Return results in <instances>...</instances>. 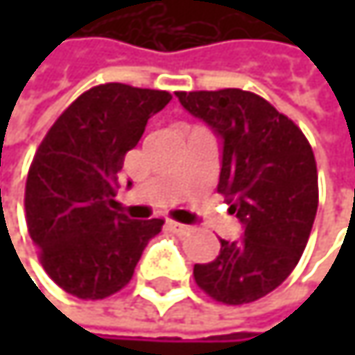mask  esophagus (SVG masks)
Masks as SVG:
<instances>
[{"instance_id":"34e87169","label":"esophagus","mask_w":355,"mask_h":355,"mask_svg":"<svg viewBox=\"0 0 355 355\" xmlns=\"http://www.w3.org/2000/svg\"><path fill=\"white\" fill-rule=\"evenodd\" d=\"M168 228H171L175 234H178V236H182V234H189V232L193 230L191 226H187V224H178V222H173V220L168 222Z\"/></svg>"}]
</instances>
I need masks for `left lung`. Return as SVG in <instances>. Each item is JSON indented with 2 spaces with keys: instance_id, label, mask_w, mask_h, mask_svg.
<instances>
[{
  "instance_id": "8db88e82",
  "label": "left lung",
  "mask_w": 355,
  "mask_h": 355,
  "mask_svg": "<svg viewBox=\"0 0 355 355\" xmlns=\"http://www.w3.org/2000/svg\"><path fill=\"white\" fill-rule=\"evenodd\" d=\"M177 96L220 137L218 193L245 228L241 241H220L211 263L193 267L195 282L222 304L254 302L292 273L306 248L319 207L313 148L292 119L252 92L226 88Z\"/></svg>"
}]
</instances>
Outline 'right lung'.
<instances>
[{
  "mask_svg": "<svg viewBox=\"0 0 355 355\" xmlns=\"http://www.w3.org/2000/svg\"><path fill=\"white\" fill-rule=\"evenodd\" d=\"M164 90L101 84L78 96L40 141L26 178V226L49 277L82 300H103L133 277L164 220L110 209L125 154L148 119L171 103Z\"/></svg>",
  "mask_w": 355,
  "mask_h": 355,
  "instance_id": "obj_1",
  "label": "right lung"
}]
</instances>
